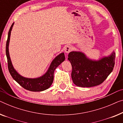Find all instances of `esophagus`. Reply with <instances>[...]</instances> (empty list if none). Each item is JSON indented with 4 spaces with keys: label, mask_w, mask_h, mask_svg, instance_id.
Instances as JSON below:
<instances>
[{
    "label": "esophagus",
    "mask_w": 123,
    "mask_h": 123,
    "mask_svg": "<svg viewBox=\"0 0 123 123\" xmlns=\"http://www.w3.org/2000/svg\"><path fill=\"white\" fill-rule=\"evenodd\" d=\"M72 47L70 46H66L65 48V52L67 54H68V53L70 52V51L72 50Z\"/></svg>",
    "instance_id": "obj_1"
}]
</instances>
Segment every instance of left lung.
Masks as SVG:
<instances>
[{
  "mask_svg": "<svg viewBox=\"0 0 123 123\" xmlns=\"http://www.w3.org/2000/svg\"><path fill=\"white\" fill-rule=\"evenodd\" d=\"M68 60L72 67L73 82L80 87H92L103 83L112 72L115 64V53L98 60L88 57L81 51H71Z\"/></svg>",
  "mask_w": 123,
  "mask_h": 123,
  "instance_id": "1",
  "label": "left lung"
}]
</instances>
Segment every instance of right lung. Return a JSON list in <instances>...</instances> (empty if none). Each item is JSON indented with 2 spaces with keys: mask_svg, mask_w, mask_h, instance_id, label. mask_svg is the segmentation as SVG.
<instances>
[{
  "mask_svg": "<svg viewBox=\"0 0 123 123\" xmlns=\"http://www.w3.org/2000/svg\"><path fill=\"white\" fill-rule=\"evenodd\" d=\"M14 23L11 26L9 29L8 39L6 43V55L8 60V69L11 76L15 81L19 84L21 87L27 90L32 92H41L45 91L50 88L54 80V73L55 69L63 62L65 60L64 52L58 55L51 62L50 66L47 71L43 76L37 78H26L22 76L15 70L11 61L9 51V45L10 43L11 31Z\"/></svg>",
  "mask_w": 123,
  "mask_h": 123,
  "instance_id": "obj_1",
  "label": "right lung"
}]
</instances>
